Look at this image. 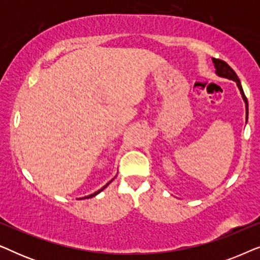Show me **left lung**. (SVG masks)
Masks as SVG:
<instances>
[{
	"instance_id": "left-lung-1",
	"label": "left lung",
	"mask_w": 260,
	"mask_h": 260,
	"mask_svg": "<svg viewBox=\"0 0 260 260\" xmlns=\"http://www.w3.org/2000/svg\"><path fill=\"white\" fill-rule=\"evenodd\" d=\"M212 60H213V63H214L215 74H216V76L221 77V78H226V79H230V80L236 81L237 86H238V88H239V91H240L241 97H243L244 102H245V106H246V120H247V112H248L247 98L245 97L243 86H241V83H240L239 78H238V76H237V73L234 72V71L229 66V63L223 61V60H219V59H214V58H213Z\"/></svg>"
}]
</instances>
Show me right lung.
Segmentation results:
<instances>
[{
  "label": "right lung",
  "instance_id": "obj_1",
  "mask_svg": "<svg viewBox=\"0 0 260 260\" xmlns=\"http://www.w3.org/2000/svg\"><path fill=\"white\" fill-rule=\"evenodd\" d=\"M113 179H115V177H113ZM113 179H112L111 181H110V182H108V183H106L104 187H102V188H101V189H99V190H97V191H94V193H93V194H90V195H87V197H84V198H81V199H90V198H93V197H95V195H98L99 193H101V191H102V190H104V189H105V188H106V187H108V186H109V184L112 182V181H113Z\"/></svg>",
  "mask_w": 260,
  "mask_h": 260
}]
</instances>
